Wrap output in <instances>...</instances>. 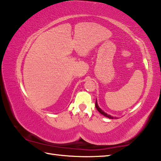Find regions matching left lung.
Listing matches in <instances>:
<instances>
[{
  "instance_id": "left-lung-1",
  "label": "left lung",
  "mask_w": 161,
  "mask_h": 161,
  "mask_svg": "<svg viewBox=\"0 0 161 161\" xmlns=\"http://www.w3.org/2000/svg\"><path fill=\"white\" fill-rule=\"evenodd\" d=\"M95 107H96V108H97V109L98 110V111H99V112L101 114H102V115H103L104 116L107 117V118H108V119H116V117H113V116H111V115H108V114H107V113H105L104 111H103L102 109H101L99 106H98V103H97V100H96V103H95Z\"/></svg>"
}]
</instances>
